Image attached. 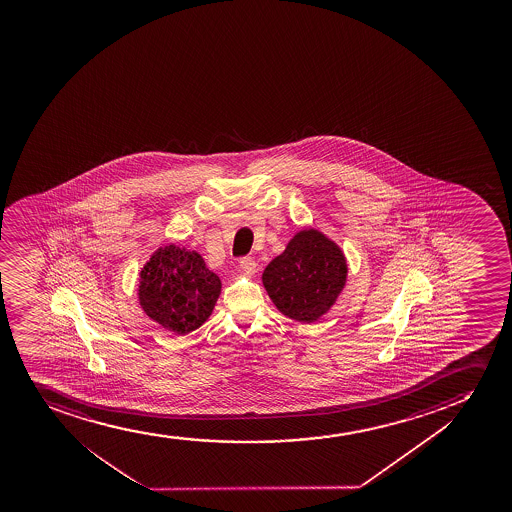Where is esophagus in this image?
Returning a JSON list of instances; mask_svg holds the SVG:
<instances>
[{
  "instance_id": "1",
  "label": "esophagus",
  "mask_w": 512,
  "mask_h": 512,
  "mask_svg": "<svg viewBox=\"0 0 512 512\" xmlns=\"http://www.w3.org/2000/svg\"><path fill=\"white\" fill-rule=\"evenodd\" d=\"M241 268L246 275H254L256 270H258V265H256V261L253 258H242L241 259Z\"/></svg>"
}]
</instances>
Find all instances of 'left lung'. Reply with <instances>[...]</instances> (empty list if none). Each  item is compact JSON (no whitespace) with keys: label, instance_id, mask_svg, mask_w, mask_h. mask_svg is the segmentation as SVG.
Wrapping results in <instances>:
<instances>
[{"label":"left lung","instance_id":"left-lung-1","mask_svg":"<svg viewBox=\"0 0 512 512\" xmlns=\"http://www.w3.org/2000/svg\"><path fill=\"white\" fill-rule=\"evenodd\" d=\"M347 259L316 229L300 230L263 271V285L287 318L314 323L333 307L347 282Z\"/></svg>","mask_w":512,"mask_h":512}]
</instances>
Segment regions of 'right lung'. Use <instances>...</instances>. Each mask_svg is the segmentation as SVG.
<instances>
[{"label": "right lung", "instance_id": "obj_1", "mask_svg": "<svg viewBox=\"0 0 512 512\" xmlns=\"http://www.w3.org/2000/svg\"><path fill=\"white\" fill-rule=\"evenodd\" d=\"M222 290L205 259L184 247H159L143 266L138 300L148 318L176 335H188L210 318Z\"/></svg>", "mask_w": 512, "mask_h": 512}]
</instances>
